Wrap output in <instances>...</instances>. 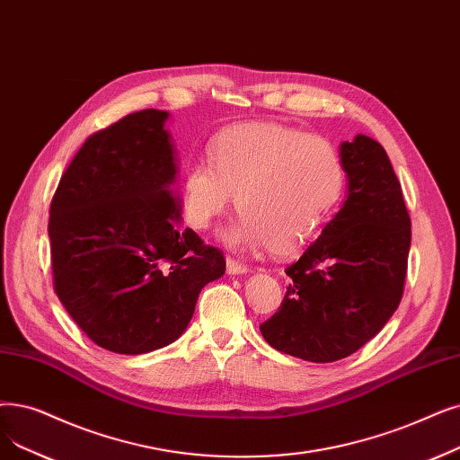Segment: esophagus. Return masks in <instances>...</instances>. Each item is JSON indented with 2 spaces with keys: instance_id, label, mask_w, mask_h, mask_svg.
<instances>
[{
  "instance_id": "1",
  "label": "esophagus",
  "mask_w": 460,
  "mask_h": 460,
  "mask_svg": "<svg viewBox=\"0 0 460 460\" xmlns=\"http://www.w3.org/2000/svg\"><path fill=\"white\" fill-rule=\"evenodd\" d=\"M226 263H227V274H246V272H250V269L246 265L234 261L233 257H227Z\"/></svg>"
}]
</instances>
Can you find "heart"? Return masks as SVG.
I'll list each match as a JSON object with an SVG mask.
<instances>
[{"instance_id":"b5f03b06","label":"heart","mask_w":460,"mask_h":460,"mask_svg":"<svg viewBox=\"0 0 460 460\" xmlns=\"http://www.w3.org/2000/svg\"><path fill=\"white\" fill-rule=\"evenodd\" d=\"M208 163L193 164L184 174L186 222L208 229L236 195L244 217L224 236L236 250L298 253L322 233L346 182L331 143L278 122L226 128L208 146Z\"/></svg>"}]
</instances>
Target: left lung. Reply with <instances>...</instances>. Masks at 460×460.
I'll return each mask as SVG.
<instances>
[{"instance_id": "left-lung-1", "label": "left lung", "mask_w": 460, "mask_h": 460, "mask_svg": "<svg viewBox=\"0 0 460 460\" xmlns=\"http://www.w3.org/2000/svg\"><path fill=\"white\" fill-rule=\"evenodd\" d=\"M348 197L296 263L282 306L259 327L278 351L332 363L363 348L401 305L411 222L384 146L341 145Z\"/></svg>"}]
</instances>
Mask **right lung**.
Instances as JSON below:
<instances>
[{"label": "right lung", "mask_w": 460, "mask_h": 460, "mask_svg": "<svg viewBox=\"0 0 460 460\" xmlns=\"http://www.w3.org/2000/svg\"><path fill=\"white\" fill-rule=\"evenodd\" d=\"M169 112L146 109L86 138L50 203L54 291L88 338L119 355L181 336L226 259L182 229Z\"/></svg>", "instance_id": "1"}]
</instances>
